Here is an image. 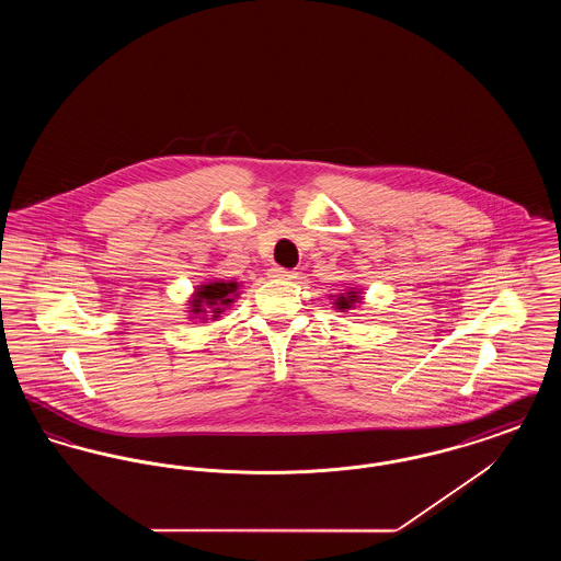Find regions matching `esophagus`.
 Segmentation results:
<instances>
[{
	"mask_svg": "<svg viewBox=\"0 0 561 561\" xmlns=\"http://www.w3.org/2000/svg\"><path fill=\"white\" fill-rule=\"evenodd\" d=\"M268 277H273V279H294L296 273L290 268L271 267L268 268Z\"/></svg>",
	"mask_w": 561,
	"mask_h": 561,
	"instance_id": "obj_1",
	"label": "esophagus"
}]
</instances>
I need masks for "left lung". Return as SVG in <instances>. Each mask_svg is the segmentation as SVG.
<instances>
[{
    "label": "left lung",
    "instance_id": "obj_1",
    "mask_svg": "<svg viewBox=\"0 0 561 561\" xmlns=\"http://www.w3.org/2000/svg\"><path fill=\"white\" fill-rule=\"evenodd\" d=\"M332 296H334V294H332ZM332 300H334L332 305H334L339 311L355 309V305H359V302H362V290H357V288H348L345 293L336 294Z\"/></svg>",
    "mask_w": 561,
    "mask_h": 561
}]
</instances>
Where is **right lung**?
I'll use <instances>...</instances> for the list:
<instances>
[{"label": "right lung", "mask_w": 561, "mask_h": 561, "mask_svg": "<svg viewBox=\"0 0 561 561\" xmlns=\"http://www.w3.org/2000/svg\"><path fill=\"white\" fill-rule=\"evenodd\" d=\"M240 286L233 279H210L195 288L188 298L191 320H218L225 309H229L240 296Z\"/></svg>", "instance_id": "right-lung-1"}]
</instances>
